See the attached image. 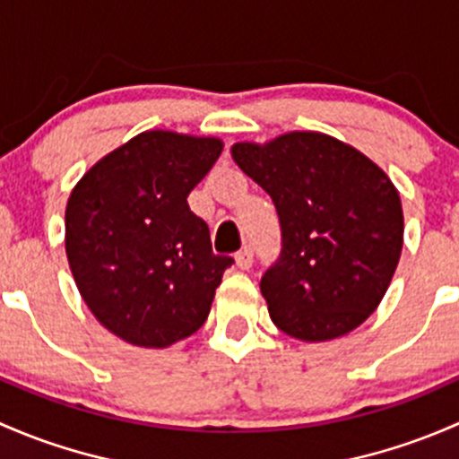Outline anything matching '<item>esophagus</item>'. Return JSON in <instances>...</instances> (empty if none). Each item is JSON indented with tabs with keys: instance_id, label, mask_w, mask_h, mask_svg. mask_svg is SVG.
I'll list each match as a JSON object with an SVG mask.
<instances>
[{
	"instance_id": "1",
	"label": "esophagus",
	"mask_w": 459,
	"mask_h": 459,
	"mask_svg": "<svg viewBox=\"0 0 459 459\" xmlns=\"http://www.w3.org/2000/svg\"><path fill=\"white\" fill-rule=\"evenodd\" d=\"M254 263V249L252 247H243L238 254H236V264L240 269H249Z\"/></svg>"
}]
</instances>
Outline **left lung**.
I'll return each mask as SVG.
<instances>
[{
    "label": "left lung",
    "instance_id": "obj_1",
    "mask_svg": "<svg viewBox=\"0 0 459 459\" xmlns=\"http://www.w3.org/2000/svg\"><path fill=\"white\" fill-rule=\"evenodd\" d=\"M231 157L272 196L281 221V256L261 278L273 325L305 342L360 327L403 252V203L391 178L323 132L234 143Z\"/></svg>",
    "mask_w": 459,
    "mask_h": 459
}]
</instances>
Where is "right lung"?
I'll list each match as a JSON object with an SVG mask.
<instances>
[{"instance_id":"add662e5","label":"right lung","mask_w":459,"mask_h":459,"mask_svg":"<svg viewBox=\"0 0 459 459\" xmlns=\"http://www.w3.org/2000/svg\"><path fill=\"white\" fill-rule=\"evenodd\" d=\"M223 152L214 136L141 132L92 165L65 207V254L94 318L136 347L163 349L207 320L231 256L187 196Z\"/></svg>"}]
</instances>
